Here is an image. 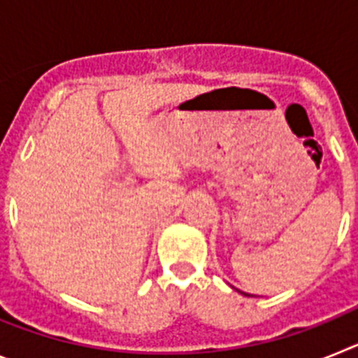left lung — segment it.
I'll use <instances>...</instances> for the list:
<instances>
[{
    "label": "left lung",
    "instance_id": "8db88e82",
    "mask_svg": "<svg viewBox=\"0 0 358 358\" xmlns=\"http://www.w3.org/2000/svg\"><path fill=\"white\" fill-rule=\"evenodd\" d=\"M245 296H249V294H245Z\"/></svg>",
    "mask_w": 358,
    "mask_h": 358
}]
</instances>
